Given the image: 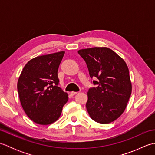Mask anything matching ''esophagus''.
<instances>
[{"label": "esophagus", "instance_id": "1", "mask_svg": "<svg viewBox=\"0 0 155 155\" xmlns=\"http://www.w3.org/2000/svg\"><path fill=\"white\" fill-rule=\"evenodd\" d=\"M77 93H78V92H74V91H72V92H71V93H70L71 95H72V96H74V95H75V94H77Z\"/></svg>", "mask_w": 155, "mask_h": 155}]
</instances>
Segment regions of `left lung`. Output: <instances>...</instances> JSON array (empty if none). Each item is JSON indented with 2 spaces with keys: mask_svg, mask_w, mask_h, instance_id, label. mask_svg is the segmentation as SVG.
Instances as JSON below:
<instances>
[{
  "mask_svg": "<svg viewBox=\"0 0 155 155\" xmlns=\"http://www.w3.org/2000/svg\"><path fill=\"white\" fill-rule=\"evenodd\" d=\"M78 53L86 62L91 83L97 86L87 93L88 113L95 122L110 123L123 114L132 91L126 62L107 47L81 49Z\"/></svg>",
  "mask_w": 155,
  "mask_h": 155,
  "instance_id": "1",
  "label": "left lung"
}]
</instances>
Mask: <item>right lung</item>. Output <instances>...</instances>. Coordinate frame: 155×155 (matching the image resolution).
<instances>
[{
    "label": "right lung",
    "mask_w": 155,
    "mask_h": 155,
    "mask_svg": "<svg viewBox=\"0 0 155 155\" xmlns=\"http://www.w3.org/2000/svg\"><path fill=\"white\" fill-rule=\"evenodd\" d=\"M64 51L29 61L18 78L17 89L25 113L35 123L49 124L61 116L68 94L58 85V69Z\"/></svg>",
    "instance_id": "1"
}]
</instances>
